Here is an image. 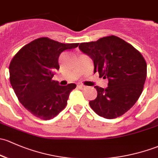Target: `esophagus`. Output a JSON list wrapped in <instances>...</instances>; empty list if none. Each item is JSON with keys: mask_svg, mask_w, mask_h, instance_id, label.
<instances>
[{"mask_svg": "<svg viewBox=\"0 0 158 158\" xmlns=\"http://www.w3.org/2000/svg\"><path fill=\"white\" fill-rule=\"evenodd\" d=\"M79 89H82V90H84V89H85L87 87L83 85H79Z\"/></svg>", "mask_w": 158, "mask_h": 158, "instance_id": "34e87169", "label": "esophagus"}]
</instances>
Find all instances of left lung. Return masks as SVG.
Returning <instances> with one entry per match:
<instances>
[{
  "label": "left lung",
  "mask_w": 158,
  "mask_h": 158,
  "mask_svg": "<svg viewBox=\"0 0 158 158\" xmlns=\"http://www.w3.org/2000/svg\"><path fill=\"white\" fill-rule=\"evenodd\" d=\"M79 48L92 58L94 73L108 79L106 89L94 86L97 98L89 105L98 115L114 119L127 112L143 90L147 64L139 51L115 35L81 43Z\"/></svg>",
  "instance_id": "obj_1"
}]
</instances>
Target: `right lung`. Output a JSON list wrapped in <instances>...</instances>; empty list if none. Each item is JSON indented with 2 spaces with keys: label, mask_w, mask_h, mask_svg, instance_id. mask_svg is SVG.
<instances>
[{
  "label": "right lung",
  "mask_w": 158,
  "mask_h": 158,
  "mask_svg": "<svg viewBox=\"0 0 158 158\" xmlns=\"http://www.w3.org/2000/svg\"><path fill=\"white\" fill-rule=\"evenodd\" d=\"M79 43L63 44L39 38L25 45L13 57L9 66L10 81L23 107L41 119H51L66 107L76 85H60L52 80L60 69L61 53L78 47Z\"/></svg>",
  "instance_id": "right-lung-1"
}]
</instances>
